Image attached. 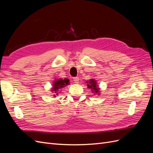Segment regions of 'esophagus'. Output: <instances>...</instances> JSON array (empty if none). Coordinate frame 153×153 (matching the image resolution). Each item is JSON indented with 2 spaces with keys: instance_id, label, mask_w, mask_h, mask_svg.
Returning <instances> with one entry per match:
<instances>
[{
  "instance_id": "obj_1",
  "label": "esophagus",
  "mask_w": 153,
  "mask_h": 153,
  "mask_svg": "<svg viewBox=\"0 0 153 153\" xmlns=\"http://www.w3.org/2000/svg\"><path fill=\"white\" fill-rule=\"evenodd\" d=\"M73 81L77 84V83L79 82V78L77 77V76L76 77H74L73 78Z\"/></svg>"
}]
</instances>
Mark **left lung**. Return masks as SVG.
<instances>
[{
	"label": "left lung",
	"instance_id": "obj_1",
	"mask_svg": "<svg viewBox=\"0 0 153 153\" xmlns=\"http://www.w3.org/2000/svg\"><path fill=\"white\" fill-rule=\"evenodd\" d=\"M96 84H97V82L94 80L91 79L90 81L88 82L87 87L91 89L92 92H94V93H98L99 88H98V85H96Z\"/></svg>",
	"mask_w": 153,
	"mask_h": 153
}]
</instances>
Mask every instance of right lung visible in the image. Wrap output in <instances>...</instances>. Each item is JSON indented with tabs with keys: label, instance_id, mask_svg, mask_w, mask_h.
<instances>
[{
	"label": "right lung",
	"instance_id": "add662e5",
	"mask_svg": "<svg viewBox=\"0 0 153 153\" xmlns=\"http://www.w3.org/2000/svg\"><path fill=\"white\" fill-rule=\"evenodd\" d=\"M69 80L68 79H66L65 78L64 80L62 79H57L56 80H55V82H53L54 84L53 85V88L52 89V91L54 92V96L55 95H57L59 92L61 91V89L62 88H63L64 87H65L66 85L69 84Z\"/></svg>",
	"mask_w": 153,
	"mask_h": 153
}]
</instances>
